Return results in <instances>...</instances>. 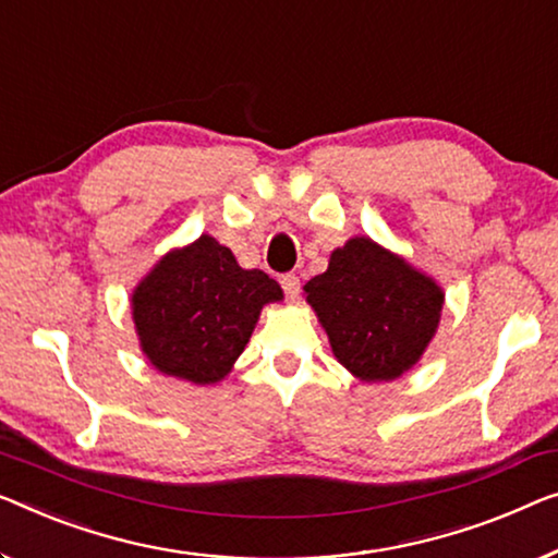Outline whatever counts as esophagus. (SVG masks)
<instances>
[{
	"label": "esophagus",
	"mask_w": 558,
	"mask_h": 558,
	"mask_svg": "<svg viewBox=\"0 0 558 558\" xmlns=\"http://www.w3.org/2000/svg\"><path fill=\"white\" fill-rule=\"evenodd\" d=\"M280 286H282V290H286V295L290 298V301L301 293V278H298L295 272H286V276H280Z\"/></svg>",
	"instance_id": "34e87169"
}]
</instances>
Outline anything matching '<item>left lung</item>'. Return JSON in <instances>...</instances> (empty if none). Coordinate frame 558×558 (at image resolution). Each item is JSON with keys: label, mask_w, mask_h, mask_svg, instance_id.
<instances>
[{"label": "left lung", "mask_w": 558, "mask_h": 558, "mask_svg": "<svg viewBox=\"0 0 558 558\" xmlns=\"http://www.w3.org/2000/svg\"><path fill=\"white\" fill-rule=\"evenodd\" d=\"M303 290L336 359L361 380H393L409 371L434 338L444 307L434 280L371 238L332 251L328 270Z\"/></svg>", "instance_id": "obj_1"}]
</instances>
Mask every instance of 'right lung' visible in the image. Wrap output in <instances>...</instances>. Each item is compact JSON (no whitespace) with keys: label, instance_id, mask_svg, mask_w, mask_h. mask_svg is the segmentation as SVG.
Wrapping results in <instances>:
<instances>
[{"label":"right lung","instance_id":"1","mask_svg":"<svg viewBox=\"0 0 558 558\" xmlns=\"http://www.w3.org/2000/svg\"><path fill=\"white\" fill-rule=\"evenodd\" d=\"M282 290L268 272L243 270L210 235L165 255L132 293V315L157 371L190 384H218L245 351L265 303Z\"/></svg>","mask_w":558,"mask_h":558}]
</instances>
